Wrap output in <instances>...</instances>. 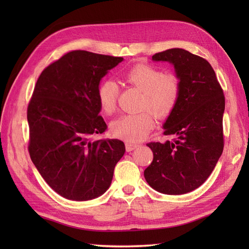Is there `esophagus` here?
Here are the masks:
<instances>
[{
  "instance_id": "esophagus-1",
  "label": "esophagus",
  "mask_w": 249,
  "mask_h": 249,
  "mask_svg": "<svg viewBox=\"0 0 249 249\" xmlns=\"http://www.w3.org/2000/svg\"><path fill=\"white\" fill-rule=\"evenodd\" d=\"M138 147V144H135V143H131V142H126L125 143V149L126 152H132L135 148Z\"/></svg>"
}]
</instances>
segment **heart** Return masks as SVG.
I'll return each mask as SVG.
<instances>
[{
	"mask_svg": "<svg viewBox=\"0 0 249 249\" xmlns=\"http://www.w3.org/2000/svg\"><path fill=\"white\" fill-rule=\"evenodd\" d=\"M124 84L135 87L142 92L139 109L144 110L135 114L120 116L111 124V132L115 137L127 142H138L152 131L155 116L163 119L176 109L179 100L182 84L176 73H164L162 71L145 63H137L122 74ZM96 97L101 110L111 115L116 109L118 86L114 81H102L96 90ZM148 108L152 111L145 110Z\"/></svg>",
	"mask_w": 249,
	"mask_h": 249,
	"instance_id": "b5f03b06",
	"label": "heart"
}]
</instances>
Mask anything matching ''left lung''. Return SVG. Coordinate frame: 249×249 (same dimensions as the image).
<instances>
[{"label": "left lung", "mask_w": 249, "mask_h": 249, "mask_svg": "<svg viewBox=\"0 0 249 249\" xmlns=\"http://www.w3.org/2000/svg\"><path fill=\"white\" fill-rule=\"evenodd\" d=\"M153 60L173 64L182 90L163 125L164 135L173 140L147 143L154 159L144 178L161 193L185 194L206 182L222 154L223 90L207 60L186 50L157 53Z\"/></svg>", "instance_id": "left-lung-1"}]
</instances>
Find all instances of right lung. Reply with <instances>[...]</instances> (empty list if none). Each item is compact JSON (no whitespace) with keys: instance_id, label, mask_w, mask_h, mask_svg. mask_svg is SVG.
Instances as JSON below:
<instances>
[{"instance_id":"add662e5","label":"right lung","mask_w":249,"mask_h":249,"mask_svg":"<svg viewBox=\"0 0 249 249\" xmlns=\"http://www.w3.org/2000/svg\"><path fill=\"white\" fill-rule=\"evenodd\" d=\"M123 57L71 51L51 63L36 82L28 105L29 154L53 190L71 200L101 196L125 152L118 139L92 141L107 124L96 90Z\"/></svg>"}]
</instances>
